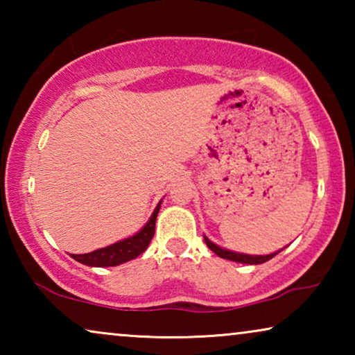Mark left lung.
Returning a JSON list of instances; mask_svg holds the SVG:
<instances>
[{"label": "left lung", "instance_id": "1", "mask_svg": "<svg viewBox=\"0 0 355 355\" xmlns=\"http://www.w3.org/2000/svg\"><path fill=\"white\" fill-rule=\"evenodd\" d=\"M203 239H205V244L208 245V249L215 252L218 257H221V259H226V260H231V261H237V263H247V265H260V263H265V261H268L273 259L275 255H278L281 250L275 252V254H270V255H249V254H239V252H232V250H226L223 249V247L213 244V242L208 239L207 236H203Z\"/></svg>", "mask_w": 355, "mask_h": 355}]
</instances>
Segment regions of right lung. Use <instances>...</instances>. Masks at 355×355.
<instances>
[{
	"label": "right lung",
	"instance_id": "right-lung-1",
	"mask_svg": "<svg viewBox=\"0 0 355 355\" xmlns=\"http://www.w3.org/2000/svg\"><path fill=\"white\" fill-rule=\"evenodd\" d=\"M159 207H162V202L158 203L157 208H155V211L152 213V216H150L147 225H145L137 234L130 236L128 239L114 242V244L103 247V249L89 252V254H72L71 257L87 266H100V268L101 266H116L135 259V257H139L142 252L147 250L150 241H152Z\"/></svg>",
	"mask_w": 355,
	"mask_h": 355
}]
</instances>
